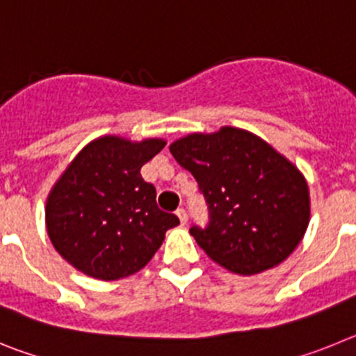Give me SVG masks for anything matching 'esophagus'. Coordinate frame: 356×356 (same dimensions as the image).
<instances>
[{"label": "esophagus", "instance_id": "34e87169", "mask_svg": "<svg viewBox=\"0 0 356 356\" xmlns=\"http://www.w3.org/2000/svg\"><path fill=\"white\" fill-rule=\"evenodd\" d=\"M176 216H178V219H180V225H181V226L187 225V212H185L184 209L176 210Z\"/></svg>", "mask_w": 356, "mask_h": 356}]
</instances>
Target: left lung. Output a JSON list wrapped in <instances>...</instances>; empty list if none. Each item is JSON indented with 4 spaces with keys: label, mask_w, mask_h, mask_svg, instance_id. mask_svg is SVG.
<instances>
[{
    "label": "left lung",
    "mask_w": 356,
    "mask_h": 356,
    "mask_svg": "<svg viewBox=\"0 0 356 356\" xmlns=\"http://www.w3.org/2000/svg\"><path fill=\"white\" fill-rule=\"evenodd\" d=\"M169 149L209 203V226L191 235L213 262L250 276L289 259L310 222V193L287 156L235 127L194 131Z\"/></svg>",
    "instance_id": "left-lung-1"
}]
</instances>
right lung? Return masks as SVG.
Here are the masks:
<instances>
[{"label":"right lung","instance_id":"1","mask_svg":"<svg viewBox=\"0 0 356 356\" xmlns=\"http://www.w3.org/2000/svg\"><path fill=\"white\" fill-rule=\"evenodd\" d=\"M159 137L102 135L71 160L46 200V229L65 262L112 282L140 271L178 217L156 207L140 168L162 151Z\"/></svg>","mask_w":356,"mask_h":356}]
</instances>
